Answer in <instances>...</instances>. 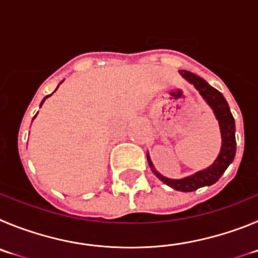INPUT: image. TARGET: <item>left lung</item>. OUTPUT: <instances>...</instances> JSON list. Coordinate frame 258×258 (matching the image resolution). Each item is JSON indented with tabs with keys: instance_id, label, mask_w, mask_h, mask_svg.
Segmentation results:
<instances>
[{
	"instance_id": "left-lung-1",
	"label": "left lung",
	"mask_w": 258,
	"mask_h": 258,
	"mask_svg": "<svg viewBox=\"0 0 258 258\" xmlns=\"http://www.w3.org/2000/svg\"><path fill=\"white\" fill-rule=\"evenodd\" d=\"M182 78L187 81L190 85H192L199 91L201 96L203 97L206 103L211 106L213 110L216 119L219 120L220 132H221V149H220L219 155L215 159L212 164L207 168L201 169L198 172L192 175L186 176L182 178H168L166 176L161 175L155 169L154 164L152 163L149 153H146L148 163L150 168L161 181L164 184L171 186L177 191H194L203 186H210L213 185L216 181L224 175L226 168L230 166L231 162L234 161L236 152V141H235V120H234L233 114L230 112L229 104L225 100L221 92L216 90L215 87L207 83L202 77H198L197 74L187 71H180Z\"/></svg>"
}]
</instances>
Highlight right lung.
Listing matches in <instances>:
<instances>
[{"instance_id": "right-lung-1", "label": "right lung", "mask_w": 258, "mask_h": 258, "mask_svg": "<svg viewBox=\"0 0 258 258\" xmlns=\"http://www.w3.org/2000/svg\"><path fill=\"white\" fill-rule=\"evenodd\" d=\"M61 83H62V82H60V83H59V86H60V85H61ZM59 86H57V87H59ZM57 87H56V90H57ZM56 90H55V91H56ZM51 95H52V94H51ZM51 95H47V96H46V97H43V100H42V101H41V105H39V106H42V104H43V103H45V100H46V99H47V97H50V96H51ZM36 115H37V114H36ZM36 115H34V118H36ZM34 118H33V119H34Z\"/></svg>"}]
</instances>
